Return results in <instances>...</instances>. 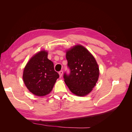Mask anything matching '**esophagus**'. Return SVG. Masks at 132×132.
<instances>
[{"mask_svg":"<svg viewBox=\"0 0 132 132\" xmlns=\"http://www.w3.org/2000/svg\"><path fill=\"white\" fill-rule=\"evenodd\" d=\"M63 71L62 70L60 71L59 72V77L61 78L62 77V75H63Z\"/></svg>","mask_w":132,"mask_h":132,"instance_id":"1","label":"esophagus"}]
</instances>
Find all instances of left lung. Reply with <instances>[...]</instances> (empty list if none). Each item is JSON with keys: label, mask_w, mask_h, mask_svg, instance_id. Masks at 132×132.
<instances>
[{"label": "left lung", "mask_w": 132, "mask_h": 132, "mask_svg": "<svg viewBox=\"0 0 132 132\" xmlns=\"http://www.w3.org/2000/svg\"><path fill=\"white\" fill-rule=\"evenodd\" d=\"M69 74H64V81L74 94L84 96L89 94L96 84L99 68L94 56L81 45H76L66 52Z\"/></svg>", "instance_id": "1"}]
</instances>
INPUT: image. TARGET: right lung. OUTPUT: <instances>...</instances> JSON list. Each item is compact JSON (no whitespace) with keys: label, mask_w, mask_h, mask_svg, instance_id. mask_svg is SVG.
<instances>
[{"label":"right lung","mask_w":132,"mask_h":132,"mask_svg":"<svg viewBox=\"0 0 132 132\" xmlns=\"http://www.w3.org/2000/svg\"><path fill=\"white\" fill-rule=\"evenodd\" d=\"M47 56V52H39L30 59L23 70L22 78L26 86L38 96L50 94L59 77L54 70L53 63Z\"/></svg>","instance_id":"right-lung-1"}]
</instances>
